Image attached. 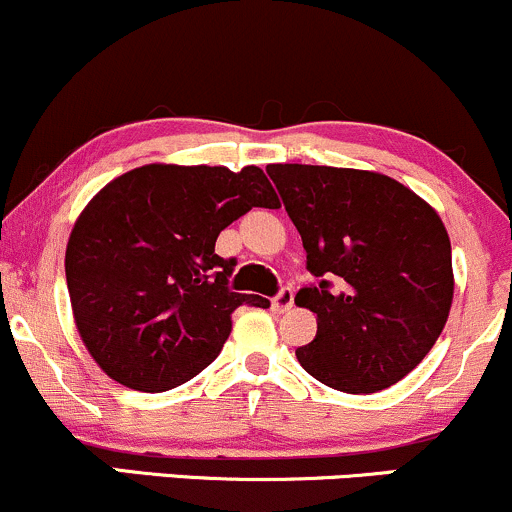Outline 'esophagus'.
<instances>
[{"mask_svg":"<svg viewBox=\"0 0 512 512\" xmlns=\"http://www.w3.org/2000/svg\"><path fill=\"white\" fill-rule=\"evenodd\" d=\"M292 304H295V292L290 290V287H283V290L278 292V295L273 297V312H278V314H285V312H290L292 309Z\"/></svg>","mask_w":512,"mask_h":512,"instance_id":"1","label":"esophagus"}]
</instances>
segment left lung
I'll return each mask as SVG.
<instances>
[{
    "label": "left lung",
    "mask_w": 512,
    "mask_h": 512,
    "mask_svg": "<svg viewBox=\"0 0 512 512\" xmlns=\"http://www.w3.org/2000/svg\"><path fill=\"white\" fill-rule=\"evenodd\" d=\"M266 171L319 278L295 297L317 314V336L295 350L297 360L338 392L392 387L426 358L450 317L455 275L440 215L377 171L312 164Z\"/></svg>",
    "instance_id": "left-lung-1"
}]
</instances>
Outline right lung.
Here are the masks:
<instances>
[{
	"label": "right lung",
	"instance_id": "1",
	"mask_svg": "<svg viewBox=\"0 0 512 512\" xmlns=\"http://www.w3.org/2000/svg\"><path fill=\"white\" fill-rule=\"evenodd\" d=\"M251 208H280L258 166L145 164L101 188L74 222L65 273L74 324L111 380L166 392L220 355L241 304L237 261L215 254L225 227Z\"/></svg>",
	"mask_w": 512,
	"mask_h": 512
}]
</instances>
